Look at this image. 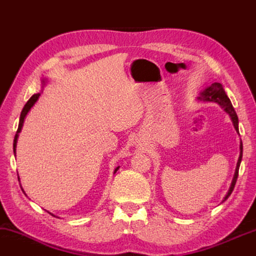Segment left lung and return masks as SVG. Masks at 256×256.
<instances>
[{
	"label": "left lung",
	"instance_id": "obj_1",
	"mask_svg": "<svg viewBox=\"0 0 256 256\" xmlns=\"http://www.w3.org/2000/svg\"><path fill=\"white\" fill-rule=\"evenodd\" d=\"M196 101L198 102H214V104H218L220 108L224 109V112H226L228 115L230 116L231 120H232V124H234L236 131L239 133L238 116H237V114H236V112H234V106H232L230 98H228L226 90H224V88H223L222 84L214 82V84H212L210 86L206 87V88L199 94V96L196 98ZM239 148H240V154H239V158H238L237 166H236V170H234V178H232L230 188H228V193L226 194V196H224V199L222 200V202L226 201L228 198L231 196L232 190H234V188L236 182H237L239 166H240V163H242V140H240Z\"/></svg>",
	"mask_w": 256,
	"mask_h": 256
}]
</instances>
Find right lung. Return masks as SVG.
<instances>
[{"instance_id":"obj_1","label":"right lung","mask_w":256,"mask_h":256,"mask_svg":"<svg viewBox=\"0 0 256 256\" xmlns=\"http://www.w3.org/2000/svg\"><path fill=\"white\" fill-rule=\"evenodd\" d=\"M41 84H42V87H41V92H39V93H36V94H33L32 96H30V100L28 101V104H25V106L24 108H22V114H20V117H19V124H18V130H17V133H16V136H14V154H16V148H17V141H18V136H19V133H20V131H22V125H24V120H25V118H26V116H28V114L30 112V110L32 109V106L36 104V102L39 100V96L41 95V93H42V90H44V85L46 84H47V79L46 78H44L42 80H41ZM120 169V166H118L115 170H114V174H115L116 172H117V170ZM49 214H52V212H49Z\"/></svg>"}]
</instances>
